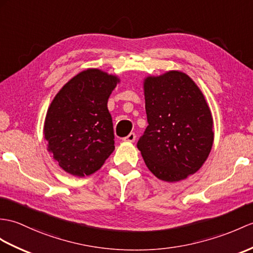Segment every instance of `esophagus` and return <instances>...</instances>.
I'll return each instance as SVG.
<instances>
[{
    "label": "esophagus",
    "mask_w": 253,
    "mask_h": 253,
    "mask_svg": "<svg viewBox=\"0 0 253 253\" xmlns=\"http://www.w3.org/2000/svg\"><path fill=\"white\" fill-rule=\"evenodd\" d=\"M123 140H124L125 142H133V141L136 140V133H134V132H130V133L128 134L127 137H125Z\"/></svg>",
    "instance_id": "34e87169"
}]
</instances>
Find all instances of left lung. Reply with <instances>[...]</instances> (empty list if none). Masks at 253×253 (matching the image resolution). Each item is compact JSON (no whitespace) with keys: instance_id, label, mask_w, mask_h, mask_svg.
<instances>
[{"instance_id":"obj_1","label":"left lung","mask_w":253,"mask_h":253,"mask_svg":"<svg viewBox=\"0 0 253 253\" xmlns=\"http://www.w3.org/2000/svg\"><path fill=\"white\" fill-rule=\"evenodd\" d=\"M143 91L149 125L137 146L146 167L165 182L189 178L202 168L213 144L206 98L179 70L145 76Z\"/></svg>"}]
</instances>
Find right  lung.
I'll return each mask as SVG.
<instances>
[{
    "label": "right lung",
    "instance_id": "1",
    "mask_svg": "<svg viewBox=\"0 0 253 253\" xmlns=\"http://www.w3.org/2000/svg\"><path fill=\"white\" fill-rule=\"evenodd\" d=\"M121 79L96 68L64 84L52 99L44 122L47 151L64 171L83 178L113 153L114 132L108 99Z\"/></svg>",
    "mask_w": 253,
    "mask_h": 253
}]
</instances>
